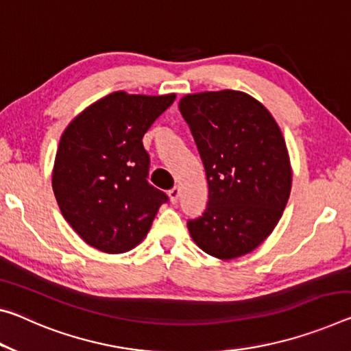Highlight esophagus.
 <instances>
[{"instance_id":"1","label":"esophagus","mask_w":351,"mask_h":351,"mask_svg":"<svg viewBox=\"0 0 351 351\" xmlns=\"http://www.w3.org/2000/svg\"><path fill=\"white\" fill-rule=\"evenodd\" d=\"M169 197L171 203H178V198H180V187H173L169 191Z\"/></svg>"}]
</instances>
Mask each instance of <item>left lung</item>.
I'll use <instances>...</instances> for the list:
<instances>
[{
    "mask_svg": "<svg viewBox=\"0 0 351 351\" xmlns=\"http://www.w3.org/2000/svg\"><path fill=\"white\" fill-rule=\"evenodd\" d=\"M180 110L202 156L209 199L189 220L197 245L214 258L253 252L275 230L292 186L281 130L258 99L239 90L181 98Z\"/></svg>",
    "mask_w": 351,
    "mask_h": 351,
    "instance_id": "1",
    "label": "left lung"
}]
</instances>
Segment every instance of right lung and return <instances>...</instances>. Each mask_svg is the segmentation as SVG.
Returning <instances> with one entry per match:
<instances>
[{
	"instance_id": "obj_1",
	"label": "right lung",
	"mask_w": 351,
	"mask_h": 351,
	"mask_svg": "<svg viewBox=\"0 0 351 351\" xmlns=\"http://www.w3.org/2000/svg\"><path fill=\"white\" fill-rule=\"evenodd\" d=\"M175 98L114 92L75 117L60 137L56 199L70 226L99 252L125 253L138 245L169 202L147 181L149 154L142 138Z\"/></svg>"
}]
</instances>
